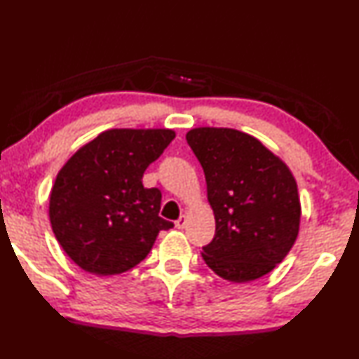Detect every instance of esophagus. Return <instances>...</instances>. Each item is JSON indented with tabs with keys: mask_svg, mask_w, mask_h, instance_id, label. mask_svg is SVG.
Masks as SVG:
<instances>
[{
	"mask_svg": "<svg viewBox=\"0 0 359 359\" xmlns=\"http://www.w3.org/2000/svg\"><path fill=\"white\" fill-rule=\"evenodd\" d=\"M186 224H187V217L184 216V215H182V216H180V219L177 221V222H175V226H177V229H184V226H186Z\"/></svg>",
	"mask_w": 359,
	"mask_h": 359,
	"instance_id": "34e87169",
	"label": "esophagus"
}]
</instances>
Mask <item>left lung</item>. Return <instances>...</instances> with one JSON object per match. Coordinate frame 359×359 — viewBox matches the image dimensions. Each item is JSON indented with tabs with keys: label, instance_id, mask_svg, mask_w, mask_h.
<instances>
[{
	"label": "left lung",
	"instance_id": "8db88e82",
	"mask_svg": "<svg viewBox=\"0 0 359 359\" xmlns=\"http://www.w3.org/2000/svg\"><path fill=\"white\" fill-rule=\"evenodd\" d=\"M186 140L205 175L216 233L203 259L233 283L256 280L286 257L302 205L292 172L256 137L231 128H195Z\"/></svg>",
	"mask_w": 359,
	"mask_h": 359
}]
</instances>
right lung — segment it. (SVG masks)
<instances>
[{"label":"right lung","mask_w":359,"mask_h":359,"mask_svg":"<svg viewBox=\"0 0 359 359\" xmlns=\"http://www.w3.org/2000/svg\"><path fill=\"white\" fill-rule=\"evenodd\" d=\"M175 138L163 128L103 130L74 152L50 191L48 217L60 247L95 276L134 268L172 222L158 216L161 191L143 173Z\"/></svg>","instance_id":"1"}]
</instances>
